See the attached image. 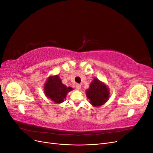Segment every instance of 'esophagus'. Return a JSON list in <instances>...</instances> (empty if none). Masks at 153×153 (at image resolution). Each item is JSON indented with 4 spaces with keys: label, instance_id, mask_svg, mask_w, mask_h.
I'll return each mask as SVG.
<instances>
[{
    "label": "esophagus",
    "instance_id": "1",
    "mask_svg": "<svg viewBox=\"0 0 153 153\" xmlns=\"http://www.w3.org/2000/svg\"><path fill=\"white\" fill-rule=\"evenodd\" d=\"M80 88H81V85H80V84H76V89L77 90L80 89Z\"/></svg>",
    "mask_w": 153,
    "mask_h": 153
}]
</instances>
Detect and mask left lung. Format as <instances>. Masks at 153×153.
Wrapping results in <instances>:
<instances>
[{
    "mask_svg": "<svg viewBox=\"0 0 153 153\" xmlns=\"http://www.w3.org/2000/svg\"><path fill=\"white\" fill-rule=\"evenodd\" d=\"M86 94L92 105L99 106L107 101L110 93L105 84L94 78L87 90Z\"/></svg>",
    "mask_w": 153,
    "mask_h": 153,
    "instance_id": "left-lung-1",
    "label": "left lung"
}]
</instances>
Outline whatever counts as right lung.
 <instances>
[{
    "label": "right lung",
    "mask_w": 153,
    "mask_h": 153,
    "mask_svg": "<svg viewBox=\"0 0 153 153\" xmlns=\"http://www.w3.org/2000/svg\"><path fill=\"white\" fill-rule=\"evenodd\" d=\"M72 90L71 87L62 84L61 78L57 75L50 76L45 85V95L57 103L63 102L68 92Z\"/></svg>",
    "instance_id": "right-lung-1"
}]
</instances>
